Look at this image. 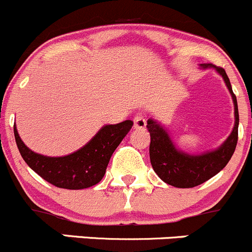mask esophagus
Returning a JSON list of instances; mask_svg holds the SVG:
<instances>
[{"instance_id":"obj_1","label":"esophagus","mask_w":252,"mask_h":252,"mask_svg":"<svg viewBox=\"0 0 252 252\" xmlns=\"http://www.w3.org/2000/svg\"><path fill=\"white\" fill-rule=\"evenodd\" d=\"M146 125H147V123H146V119H144L143 114H142V113L136 114V116L133 118V127H134V128L142 129V128H144V127H146Z\"/></svg>"}]
</instances>
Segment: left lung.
Instances as JSON below:
<instances>
[{
	"mask_svg": "<svg viewBox=\"0 0 252 252\" xmlns=\"http://www.w3.org/2000/svg\"><path fill=\"white\" fill-rule=\"evenodd\" d=\"M202 68H214L225 82L229 92L231 94L234 103V115L235 124L234 128L226 141L217 149L207 153L193 156L185 152L179 151L171 141L168 132L159 125L157 121L149 119L147 121V128L151 134L149 144V158L157 175L171 186L180 189L195 188L205 181L210 180L216 174H218L228 164L235 151L238 143V127H239V111L236 96L231 89L230 81L225 71L221 67H216L211 63L201 64Z\"/></svg>",
	"mask_w": 252,
	"mask_h": 252,
	"instance_id": "1",
	"label": "left lung"
}]
</instances>
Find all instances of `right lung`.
Returning a JSON list of instances; mask_svg holds the SVG:
<instances>
[{
  "label": "right lung",
  "instance_id": "1",
  "mask_svg": "<svg viewBox=\"0 0 252 252\" xmlns=\"http://www.w3.org/2000/svg\"><path fill=\"white\" fill-rule=\"evenodd\" d=\"M132 126L131 120L103 126L86 146L64 157H46L31 151L19 137L16 124L14 138L22 158L44 180L56 188L81 190L103 179L114 151Z\"/></svg>",
  "mask_w": 252,
  "mask_h": 252
}]
</instances>
